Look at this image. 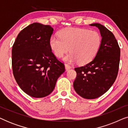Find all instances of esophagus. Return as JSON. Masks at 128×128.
I'll list each match as a JSON object with an SVG mask.
<instances>
[{"label":"esophagus","mask_w":128,"mask_h":128,"mask_svg":"<svg viewBox=\"0 0 128 128\" xmlns=\"http://www.w3.org/2000/svg\"><path fill=\"white\" fill-rule=\"evenodd\" d=\"M64 66H65V69L66 70H68L71 69V66L69 64H64Z\"/></svg>","instance_id":"1"}]
</instances>
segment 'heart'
<instances>
[{"label": "heart", "mask_w": 128, "mask_h": 128, "mask_svg": "<svg viewBox=\"0 0 128 128\" xmlns=\"http://www.w3.org/2000/svg\"><path fill=\"white\" fill-rule=\"evenodd\" d=\"M58 34L59 37L50 36V48L58 58L70 50V53L64 58V61L70 64H88L95 58L102 45V36L96 30L67 28L60 30Z\"/></svg>", "instance_id": "heart-1"}]
</instances>
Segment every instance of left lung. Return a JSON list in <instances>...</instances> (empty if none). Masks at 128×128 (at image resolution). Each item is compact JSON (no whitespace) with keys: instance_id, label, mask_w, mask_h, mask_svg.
I'll return each mask as SVG.
<instances>
[{"instance_id":"left-lung-1","label":"left lung","mask_w":128,"mask_h":128,"mask_svg":"<svg viewBox=\"0 0 128 128\" xmlns=\"http://www.w3.org/2000/svg\"><path fill=\"white\" fill-rule=\"evenodd\" d=\"M97 27L102 36L101 48L93 60L84 66L76 68L74 90L86 99H95L109 90L116 80L120 60V48L114 35L99 23L90 24Z\"/></svg>"}]
</instances>
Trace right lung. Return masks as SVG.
I'll return each instance as SVG.
<instances>
[{"label":"right lung","instance_id":"right-lung-1","mask_svg":"<svg viewBox=\"0 0 128 128\" xmlns=\"http://www.w3.org/2000/svg\"><path fill=\"white\" fill-rule=\"evenodd\" d=\"M54 28L34 22L20 31L12 48V68L16 81L24 92L42 98L53 92L64 64L52 52L50 39Z\"/></svg>","mask_w":128,"mask_h":128}]
</instances>
